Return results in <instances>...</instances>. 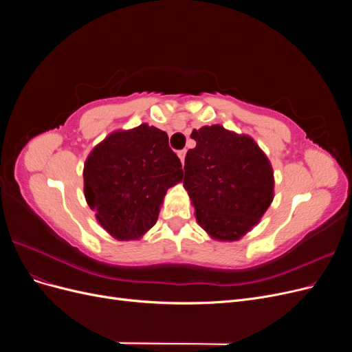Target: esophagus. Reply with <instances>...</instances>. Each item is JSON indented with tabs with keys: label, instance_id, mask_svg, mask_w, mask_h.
Returning a JSON list of instances; mask_svg holds the SVG:
<instances>
[{
	"label": "esophagus",
	"instance_id": "obj_1",
	"mask_svg": "<svg viewBox=\"0 0 352 352\" xmlns=\"http://www.w3.org/2000/svg\"><path fill=\"white\" fill-rule=\"evenodd\" d=\"M177 155H179V158H180V162H182V164L185 163V155H186V150H180L179 153H177Z\"/></svg>",
	"mask_w": 352,
	"mask_h": 352
}]
</instances>
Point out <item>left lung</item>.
<instances>
[{"mask_svg":"<svg viewBox=\"0 0 352 352\" xmlns=\"http://www.w3.org/2000/svg\"><path fill=\"white\" fill-rule=\"evenodd\" d=\"M184 186L199 225L214 239L236 241L255 226L273 199L270 162L250 136L220 124L194 129Z\"/></svg>","mask_w":352,"mask_h":352,"instance_id":"1","label":"left lung"}]
</instances>
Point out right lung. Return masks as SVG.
Segmentation results:
<instances>
[{"label": "right lung", "mask_w": 352, "mask_h": 352, "mask_svg": "<svg viewBox=\"0 0 352 352\" xmlns=\"http://www.w3.org/2000/svg\"><path fill=\"white\" fill-rule=\"evenodd\" d=\"M182 163L166 132L141 124L109 135L83 168L85 198L111 236H142L158 217L168 188L184 177Z\"/></svg>", "instance_id": "1"}]
</instances>
